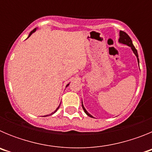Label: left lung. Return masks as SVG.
Listing matches in <instances>:
<instances>
[{"label":"left lung","instance_id":"obj_1","mask_svg":"<svg viewBox=\"0 0 152 152\" xmlns=\"http://www.w3.org/2000/svg\"><path fill=\"white\" fill-rule=\"evenodd\" d=\"M119 42H120V43L122 44H125V45H128V46L131 47L132 50L133 51L134 54L135 55V56H136L137 58V60H138V62H139V55H138V52H137V50L135 48V46L133 45V44H132V39L131 38H130L129 36V35L127 34L126 33H125V32H123V31H119ZM82 103V108L83 110H84V113H85L87 115H88V116H90V117H93V116H91V114L89 113L88 112V111L86 110V109L84 108V105H83V103Z\"/></svg>","mask_w":152,"mask_h":152}]
</instances>
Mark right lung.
Segmentation results:
<instances>
[{
	"label": "right lung",
	"instance_id": "1",
	"mask_svg": "<svg viewBox=\"0 0 152 152\" xmlns=\"http://www.w3.org/2000/svg\"><path fill=\"white\" fill-rule=\"evenodd\" d=\"M36 28H35V29H33V31H31V32H30V33H29V36H28V38H29V36H31V35L33 34V33H34V32H36ZM68 85H69V84H67V85H66V87H68ZM59 107H60V105H59V106H58V108H57V109H56V110H55V111H54V112H52V113H51V114H49V116H51V115H52V114H54V113H56V111H57V110H58V108H59ZM49 116V115H46V116Z\"/></svg>",
	"mask_w": 152,
	"mask_h": 152
}]
</instances>
